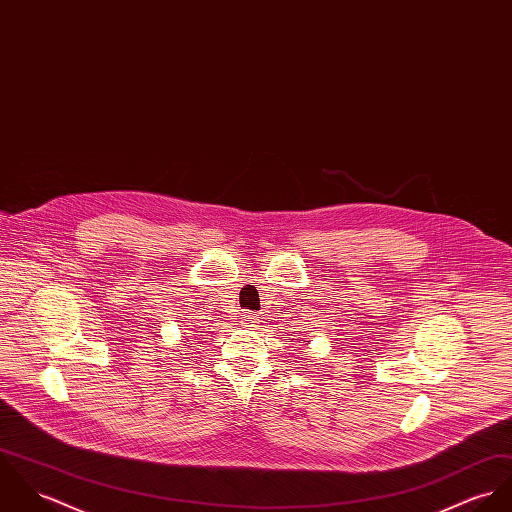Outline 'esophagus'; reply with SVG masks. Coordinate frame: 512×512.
<instances>
[{"mask_svg": "<svg viewBox=\"0 0 512 512\" xmlns=\"http://www.w3.org/2000/svg\"><path fill=\"white\" fill-rule=\"evenodd\" d=\"M259 322V316L257 314H251V312H243V324L247 326H253Z\"/></svg>", "mask_w": 512, "mask_h": 512, "instance_id": "34e87169", "label": "esophagus"}]
</instances>
